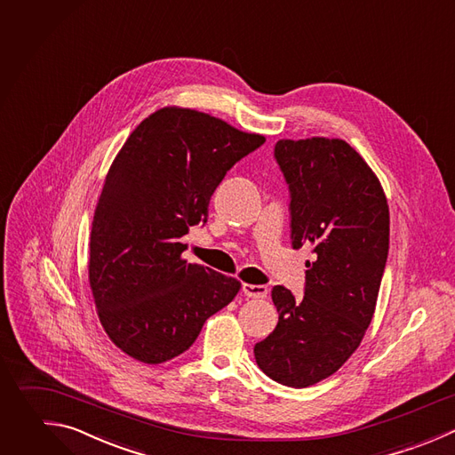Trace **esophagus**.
I'll return each mask as SVG.
<instances>
[{
    "label": "esophagus",
    "instance_id": "34e87169",
    "mask_svg": "<svg viewBox=\"0 0 455 455\" xmlns=\"http://www.w3.org/2000/svg\"><path fill=\"white\" fill-rule=\"evenodd\" d=\"M242 291L245 297H251V299H265L267 293H268V288L263 286V284H249V283H243L242 284Z\"/></svg>",
    "mask_w": 455,
    "mask_h": 455
}]
</instances>
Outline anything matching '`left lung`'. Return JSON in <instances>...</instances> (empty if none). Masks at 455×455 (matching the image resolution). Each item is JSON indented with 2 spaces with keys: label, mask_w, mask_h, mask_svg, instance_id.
Instances as JSON below:
<instances>
[{
  "label": "left lung",
  "mask_w": 455,
  "mask_h": 455,
  "mask_svg": "<svg viewBox=\"0 0 455 455\" xmlns=\"http://www.w3.org/2000/svg\"><path fill=\"white\" fill-rule=\"evenodd\" d=\"M293 249H309L304 297L277 284L279 322L254 345L272 380L306 387L332 375L371 322L389 247V210L366 162L339 139L279 140Z\"/></svg>",
  "instance_id": "left-lung-1"
}]
</instances>
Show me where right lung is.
Instances as JSON below:
<instances>
[{
  "label": "right lung",
  "instance_id": "1",
  "mask_svg": "<svg viewBox=\"0 0 455 455\" xmlns=\"http://www.w3.org/2000/svg\"><path fill=\"white\" fill-rule=\"evenodd\" d=\"M265 137L188 108L144 119L114 160L91 231L89 279L110 339L148 364L192 347L240 281L181 258V238L206 222L226 172Z\"/></svg>",
  "mask_w": 455,
  "mask_h": 455
}]
</instances>
